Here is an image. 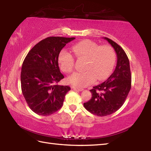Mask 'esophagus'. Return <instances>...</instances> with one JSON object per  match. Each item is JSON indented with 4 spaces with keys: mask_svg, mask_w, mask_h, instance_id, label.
Listing matches in <instances>:
<instances>
[{
    "mask_svg": "<svg viewBox=\"0 0 151 151\" xmlns=\"http://www.w3.org/2000/svg\"><path fill=\"white\" fill-rule=\"evenodd\" d=\"M71 88L73 90H78V91H83V90H84L83 88H78V87H76L75 86H71Z\"/></svg>",
    "mask_w": 151,
    "mask_h": 151,
    "instance_id": "1",
    "label": "esophagus"
}]
</instances>
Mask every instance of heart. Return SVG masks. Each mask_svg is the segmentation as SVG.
<instances>
[{"instance_id":"1","label":"heart","mask_w":151,"mask_h":151,"mask_svg":"<svg viewBox=\"0 0 151 151\" xmlns=\"http://www.w3.org/2000/svg\"><path fill=\"white\" fill-rule=\"evenodd\" d=\"M75 55L86 59L84 72L75 73L67 78L68 83L79 87L94 83L96 79L102 81L108 76L116 62V53L109 45L100 46L92 40H86L72 47ZM60 68L64 73L72 72L75 67V57L69 52L62 50L58 57Z\"/></svg>"}]
</instances>
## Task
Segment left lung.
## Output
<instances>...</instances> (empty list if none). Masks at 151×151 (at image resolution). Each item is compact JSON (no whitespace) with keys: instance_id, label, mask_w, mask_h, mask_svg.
<instances>
[{"instance_id":"1","label":"left lung","mask_w":151,"mask_h":151,"mask_svg":"<svg viewBox=\"0 0 151 151\" xmlns=\"http://www.w3.org/2000/svg\"><path fill=\"white\" fill-rule=\"evenodd\" d=\"M114 47L117 54V65L107 80L90 90L92 98L84 106L88 111L98 116L112 114L121 108L131 87L129 61L124 50L114 41L104 37Z\"/></svg>"}]
</instances>
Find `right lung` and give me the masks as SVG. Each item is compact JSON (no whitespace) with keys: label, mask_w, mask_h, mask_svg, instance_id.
<instances>
[{"label":"right lung","mask_w":151,"mask_h":151,"mask_svg":"<svg viewBox=\"0 0 151 151\" xmlns=\"http://www.w3.org/2000/svg\"><path fill=\"white\" fill-rule=\"evenodd\" d=\"M75 37H48L32 48L23 62L21 88L26 102L32 110L47 116L63 106L68 86H60L64 78L60 72L58 57L67 43Z\"/></svg>","instance_id":"add662e5"}]
</instances>
